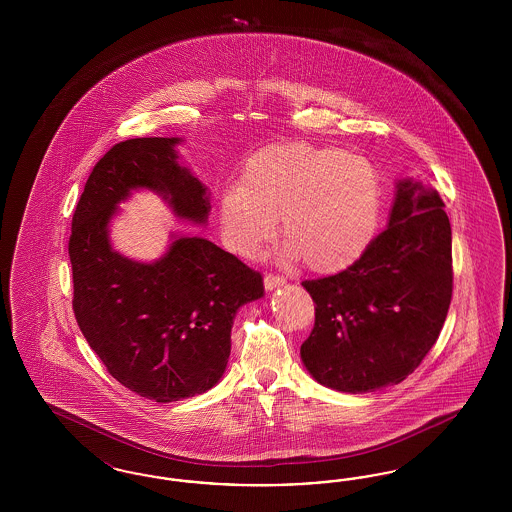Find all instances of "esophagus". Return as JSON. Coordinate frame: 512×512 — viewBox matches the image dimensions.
I'll return each instance as SVG.
<instances>
[{"label":"esophagus","mask_w":512,"mask_h":512,"mask_svg":"<svg viewBox=\"0 0 512 512\" xmlns=\"http://www.w3.org/2000/svg\"><path fill=\"white\" fill-rule=\"evenodd\" d=\"M282 286H286V280H284V278L274 276V274H267V276H265V288H267V292H272V290L282 288Z\"/></svg>","instance_id":"esophagus-1"}]
</instances>
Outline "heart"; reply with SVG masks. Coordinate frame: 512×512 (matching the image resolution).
Masks as SVG:
<instances>
[{
	"mask_svg": "<svg viewBox=\"0 0 512 512\" xmlns=\"http://www.w3.org/2000/svg\"><path fill=\"white\" fill-rule=\"evenodd\" d=\"M382 211L376 167L338 147L282 142L261 147L245 161L240 184L219 195L226 245L255 255L282 234L305 267L334 274L361 259L374 240Z\"/></svg>",
	"mask_w": 512,
	"mask_h": 512,
	"instance_id": "heart-1",
	"label": "heart"
}]
</instances>
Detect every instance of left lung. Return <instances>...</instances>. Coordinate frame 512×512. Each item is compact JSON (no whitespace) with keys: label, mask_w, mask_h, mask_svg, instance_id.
<instances>
[{"label":"left lung","mask_w":512,"mask_h":512,"mask_svg":"<svg viewBox=\"0 0 512 512\" xmlns=\"http://www.w3.org/2000/svg\"><path fill=\"white\" fill-rule=\"evenodd\" d=\"M438 190L395 180L386 230L340 274L305 280L317 313L301 361L318 384L343 393L403 382L438 340L453 268L451 224Z\"/></svg>","instance_id":"left-lung-1"}]
</instances>
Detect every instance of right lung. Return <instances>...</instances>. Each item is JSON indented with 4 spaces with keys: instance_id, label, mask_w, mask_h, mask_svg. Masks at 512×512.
I'll list each match as a JSON object with an SVG mask.
<instances>
[{
    "instance_id": "right-lung-1",
    "label": "right lung",
    "mask_w": 512,
    "mask_h": 512,
    "mask_svg": "<svg viewBox=\"0 0 512 512\" xmlns=\"http://www.w3.org/2000/svg\"><path fill=\"white\" fill-rule=\"evenodd\" d=\"M182 142L134 138L111 147L80 195L69 244L84 338L117 382L157 403L217 386L236 313L265 295L259 272L201 236L171 232L153 261L113 247L111 222L134 192L159 195L174 219L207 224L209 188L182 163Z\"/></svg>"
}]
</instances>
